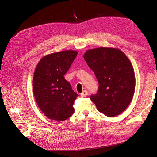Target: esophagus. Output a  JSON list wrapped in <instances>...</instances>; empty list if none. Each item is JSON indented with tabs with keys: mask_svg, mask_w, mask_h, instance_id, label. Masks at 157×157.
<instances>
[{
	"mask_svg": "<svg viewBox=\"0 0 157 157\" xmlns=\"http://www.w3.org/2000/svg\"><path fill=\"white\" fill-rule=\"evenodd\" d=\"M88 92L86 91V90H84V91L81 94V96L85 97H86L88 95Z\"/></svg>",
	"mask_w": 157,
	"mask_h": 157,
	"instance_id": "esophagus-1",
	"label": "esophagus"
}]
</instances>
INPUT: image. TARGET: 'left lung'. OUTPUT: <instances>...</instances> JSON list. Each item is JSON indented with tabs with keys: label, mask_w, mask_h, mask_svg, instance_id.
Wrapping results in <instances>:
<instances>
[{
	"label": "left lung",
	"mask_w": 157,
	"mask_h": 157,
	"mask_svg": "<svg viewBox=\"0 0 157 157\" xmlns=\"http://www.w3.org/2000/svg\"><path fill=\"white\" fill-rule=\"evenodd\" d=\"M84 59L97 79L98 88L90 97L98 111L113 117L124 111L135 91V74L127 56L120 49L101 47L87 51Z\"/></svg>",
	"instance_id": "8db88e82"
}]
</instances>
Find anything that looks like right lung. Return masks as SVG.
Returning <instances> with one entry per match:
<instances>
[{
	"instance_id": "right-lung-1",
	"label": "right lung",
	"mask_w": 157,
	"mask_h": 157,
	"mask_svg": "<svg viewBox=\"0 0 157 157\" xmlns=\"http://www.w3.org/2000/svg\"><path fill=\"white\" fill-rule=\"evenodd\" d=\"M78 52L67 50L48 55L41 59L33 78V92L40 109L49 119L62 121L74 113L73 104L78 94L63 76Z\"/></svg>"
}]
</instances>
